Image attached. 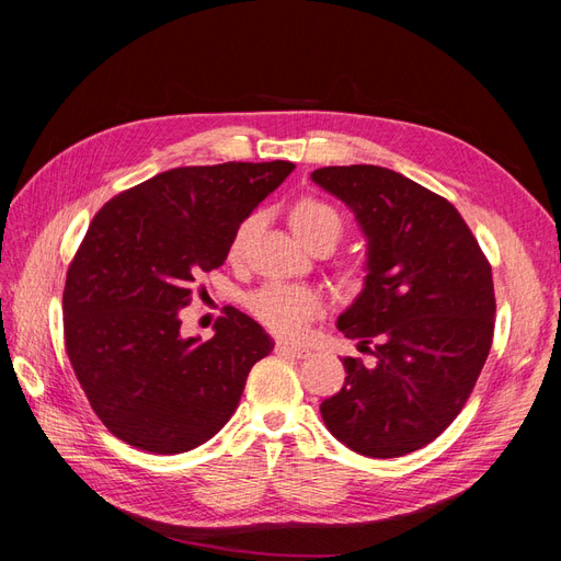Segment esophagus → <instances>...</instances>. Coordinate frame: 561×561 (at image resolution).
Segmentation results:
<instances>
[{
  "label": "esophagus",
  "mask_w": 561,
  "mask_h": 561,
  "mask_svg": "<svg viewBox=\"0 0 561 561\" xmlns=\"http://www.w3.org/2000/svg\"><path fill=\"white\" fill-rule=\"evenodd\" d=\"M276 353L293 355V358H307L309 348L307 346H299V344H290V342H278L276 344Z\"/></svg>",
  "instance_id": "34e87169"
}]
</instances>
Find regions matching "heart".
Masks as SVG:
<instances>
[{"label":"heart","mask_w":561,"mask_h":561,"mask_svg":"<svg viewBox=\"0 0 561 561\" xmlns=\"http://www.w3.org/2000/svg\"><path fill=\"white\" fill-rule=\"evenodd\" d=\"M290 222L295 233L309 248L318 241H332L336 245L344 233L342 213L332 203L316 196H304L295 203ZM254 225H257V217L252 215L236 227L229 241V260L239 262L243 257ZM248 309L271 332L280 336H299L320 313V297L301 285L266 283L248 297Z\"/></svg>","instance_id":"heart-1"}]
</instances>
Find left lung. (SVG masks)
Masks as SVG:
<instances>
[{
    "instance_id": "8db88e82",
    "label": "left lung",
    "mask_w": 561,
    "mask_h": 561,
    "mask_svg": "<svg viewBox=\"0 0 561 561\" xmlns=\"http://www.w3.org/2000/svg\"><path fill=\"white\" fill-rule=\"evenodd\" d=\"M311 178L367 236L365 287L336 328L377 358L375 369L344 358L346 383L322 400V421L363 456H404L449 426L480 377L496 320L491 264L461 213L410 178L381 165Z\"/></svg>"
}]
</instances>
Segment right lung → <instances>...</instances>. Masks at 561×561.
Segmentation results:
<instances>
[{"instance_id":"1","label":"right lung","mask_w":561,"mask_h":561,"mask_svg":"<svg viewBox=\"0 0 561 561\" xmlns=\"http://www.w3.org/2000/svg\"><path fill=\"white\" fill-rule=\"evenodd\" d=\"M293 171L290 161L173 168L93 217L67 268L65 351L93 412L126 445L182 454L208 443L239 407L252 365L274 351L233 307L208 342L184 339L180 309Z\"/></svg>"}]
</instances>
